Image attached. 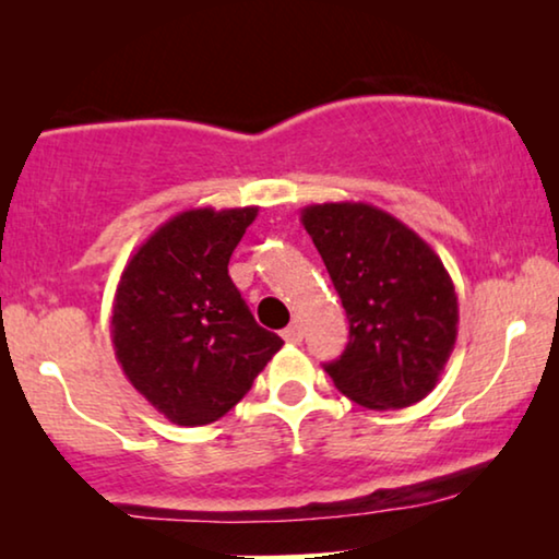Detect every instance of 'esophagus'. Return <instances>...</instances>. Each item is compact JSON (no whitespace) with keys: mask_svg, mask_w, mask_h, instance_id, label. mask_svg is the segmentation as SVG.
I'll return each mask as SVG.
<instances>
[{"mask_svg":"<svg viewBox=\"0 0 559 559\" xmlns=\"http://www.w3.org/2000/svg\"><path fill=\"white\" fill-rule=\"evenodd\" d=\"M282 338H285L287 343H300L302 341V325L297 323V320H293L285 331H282Z\"/></svg>","mask_w":559,"mask_h":559,"instance_id":"1","label":"esophagus"}]
</instances>
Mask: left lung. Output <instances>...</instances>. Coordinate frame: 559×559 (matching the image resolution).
Masks as SVG:
<instances>
[{
	"instance_id": "left-lung-1",
	"label": "left lung",
	"mask_w": 559,
	"mask_h": 559,
	"mask_svg": "<svg viewBox=\"0 0 559 559\" xmlns=\"http://www.w3.org/2000/svg\"><path fill=\"white\" fill-rule=\"evenodd\" d=\"M300 221L348 318V346L325 364L335 389L369 409L425 400L457 335V295L440 257L369 203L308 205Z\"/></svg>"
}]
</instances>
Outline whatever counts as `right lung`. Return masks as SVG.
<instances>
[{
  "label": "right lung",
  "instance_id": "obj_1",
  "mask_svg": "<svg viewBox=\"0 0 559 559\" xmlns=\"http://www.w3.org/2000/svg\"><path fill=\"white\" fill-rule=\"evenodd\" d=\"M257 211H182L121 272L111 310L117 361L175 425L224 417L285 343L257 323L228 277V259Z\"/></svg>",
  "mask_w": 559,
  "mask_h": 559
}]
</instances>
